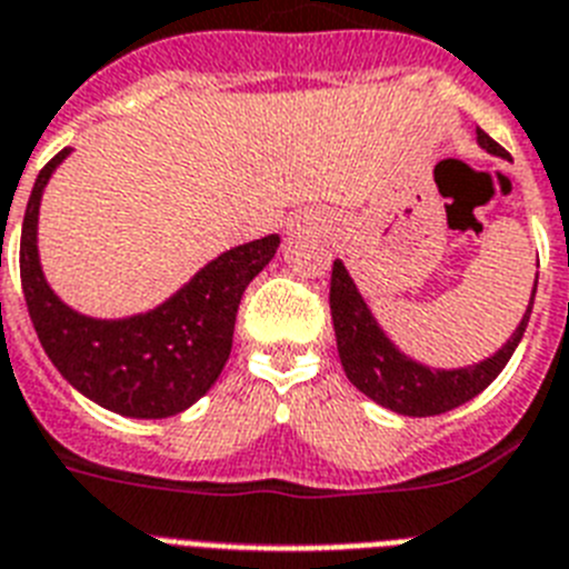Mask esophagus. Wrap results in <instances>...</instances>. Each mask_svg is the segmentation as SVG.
I'll use <instances>...</instances> for the list:
<instances>
[{"label":"esophagus","instance_id":"34e87169","mask_svg":"<svg viewBox=\"0 0 569 569\" xmlns=\"http://www.w3.org/2000/svg\"><path fill=\"white\" fill-rule=\"evenodd\" d=\"M307 226H309V222H307ZM298 228H300V226H298Z\"/></svg>","mask_w":569,"mask_h":569}]
</instances>
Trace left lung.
I'll return each instance as SVG.
<instances>
[{"label": "left lung", "mask_w": 569, "mask_h": 569, "mask_svg": "<svg viewBox=\"0 0 569 569\" xmlns=\"http://www.w3.org/2000/svg\"><path fill=\"white\" fill-rule=\"evenodd\" d=\"M477 141L483 150L495 152L500 159H509V152L483 130H477ZM532 303H536V289H532V298H529V307L520 318L518 329L495 356L480 365L457 367V370H431L396 350V343L381 332L365 298L358 295L350 271L343 269L341 260L332 262V280H329V309H332V327H336L343 373L376 405L402 413V417H437V413L460 408L477 393H483L491 381L498 379L527 332Z\"/></svg>", "instance_id": "left-lung-1"}]
</instances>
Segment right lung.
Returning a JSON list of instances; mask_svg holds the SVG:
<instances>
[{
    "instance_id": "add662e5",
    "label": "right lung",
    "mask_w": 569,
    "mask_h": 569,
    "mask_svg": "<svg viewBox=\"0 0 569 569\" xmlns=\"http://www.w3.org/2000/svg\"><path fill=\"white\" fill-rule=\"evenodd\" d=\"M66 156L69 150H60L42 167L22 219L19 277L37 338L60 376L100 408L132 419L176 417L222 373L242 292L269 266L280 237L269 233L219 254L150 312L121 321L86 318L51 292L37 254L42 190Z\"/></svg>"
}]
</instances>
